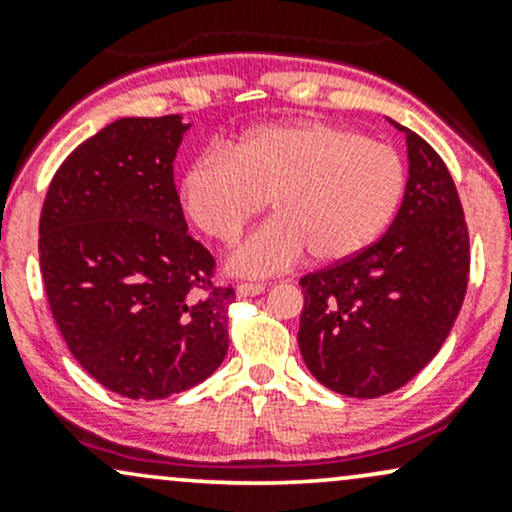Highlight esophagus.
<instances>
[{
  "label": "esophagus",
  "instance_id": "1",
  "mask_svg": "<svg viewBox=\"0 0 512 512\" xmlns=\"http://www.w3.org/2000/svg\"><path fill=\"white\" fill-rule=\"evenodd\" d=\"M264 289L267 286L264 284H255V281H245V284H238V296L240 298H250V296H260V293H264Z\"/></svg>",
  "mask_w": 512,
  "mask_h": 512
}]
</instances>
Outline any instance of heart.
<instances>
[{"instance_id": "b5f03b06", "label": "heart", "mask_w": 512, "mask_h": 512, "mask_svg": "<svg viewBox=\"0 0 512 512\" xmlns=\"http://www.w3.org/2000/svg\"><path fill=\"white\" fill-rule=\"evenodd\" d=\"M402 156L390 144L330 122H279L245 132L226 149L190 163L180 199L199 231L231 243L264 209L274 219L228 257L240 274L267 276L310 252L342 262L366 250L397 214L404 195Z\"/></svg>"}]
</instances>
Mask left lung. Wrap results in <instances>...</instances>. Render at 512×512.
I'll return each mask as SVG.
<instances>
[{
	"instance_id": "1",
	"label": "left lung",
	"mask_w": 512,
	"mask_h": 512,
	"mask_svg": "<svg viewBox=\"0 0 512 512\" xmlns=\"http://www.w3.org/2000/svg\"><path fill=\"white\" fill-rule=\"evenodd\" d=\"M407 134L409 180L387 233L301 279L298 346L322 385L373 399L407 385L438 354L469 281V233L448 166Z\"/></svg>"
}]
</instances>
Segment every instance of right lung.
I'll return each instance as SVG.
<instances>
[{
    "label": "right lung",
    "mask_w": 512,
    "mask_h": 512,
    "mask_svg": "<svg viewBox=\"0 0 512 512\" xmlns=\"http://www.w3.org/2000/svg\"><path fill=\"white\" fill-rule=\"evenodd\" d=\"M180 115L120 117L79 144L40 211V274L72 356L129 399L207 380L228 351L233 286L187 233L173 161Z\"/></svg>",
    "instance_id": "right-lung-1"
}]
</instances>
